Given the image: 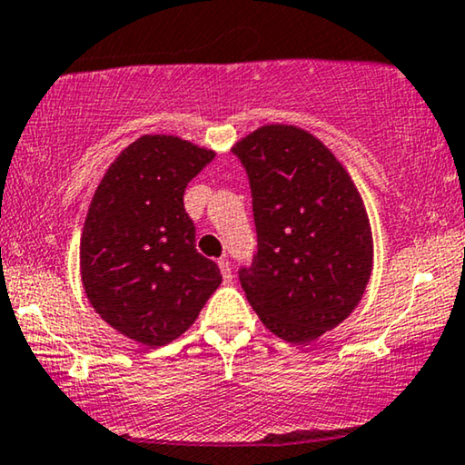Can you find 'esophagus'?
I'll return each mask as SVG.
<instances>
[{
    "mask_svg": "<svg viewBox=\"0 0 465 465\" xmlns=\"http://www.w3.org/2000/svg\"><path fill=\"white\" fill-rule=\"evenodd\" d=\"M220 271L222 275H224V283H231L232 282V271H231V262L228 260H220Z\"/></svg>",
    "mask_w": 465,
    "mask_h": 465,
    "instance_id": "obj_1",
    "label": "esophagus"
}]
</instances>
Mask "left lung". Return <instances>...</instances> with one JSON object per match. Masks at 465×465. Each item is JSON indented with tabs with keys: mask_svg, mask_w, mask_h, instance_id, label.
Masks as SVG:
<instances>
[{
	"mask_svg": "<svg viewBox=\"0 0 465 465\" xmlns=\"http://www.w3.org/2000/svg\"><path fill=\"white\" fill-rule=\"evenodd\" d=\"M252 190L258 250L239 282L272 334L309 342L345 320L372 271L358 188L311 133L269 124L232 148Z\"/></svg>",
	"mask_w": 465,
	"mask_h": 465,
	"instance_id": "obj_1",
	"label": "left lung"
}]
</instances>
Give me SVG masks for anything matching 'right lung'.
Returning a JSON list of instances; mask_svg holds the SVG:
<instances>
[{"mask_svg": "<svg viewBox=\"0 0 465 465\" xmlns=\"http://www.w3.org/2000/svg\"><path fill=\"white\" fill-rule=\"evenodd\" d=\"M215 154L180 137L143 135L101 180L80 245L93 309L120 334L163 347L193 326L222 275L196 252L183 190Z\"/></svg>", "mask_w": 465, "mask_h": 465, "instance_id": "1", "label": "right lung"}]
</instances>
